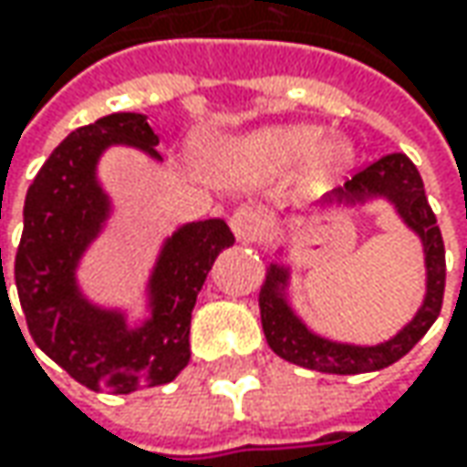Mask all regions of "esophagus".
<instances>
[{"label":"esophagus","instance_id":"34e87169","mask_svg":"<svg viewBox=\"0 0 467 467\" xmlns=\"http://www.w3.org/2000/svg\"><path fill=\"white\" fill-rule=\"evenodd\" d=\"M231 231L236 234V239L239 242H252V239H257L262 231V218L257 210H252V207H239V210H234V215H231Z\"/></svg>","mask_w":467,"mask_h":467}]
</instances>
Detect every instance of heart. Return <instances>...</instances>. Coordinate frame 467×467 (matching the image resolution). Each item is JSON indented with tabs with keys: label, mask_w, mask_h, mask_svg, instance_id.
I'll return each instance as SVG.
<instances>
[{
	"label": "heart",
	"mask_w": 467,
	"mask_h": 467,
	"mask_svg": "<svg viewBox=\"0 0 467 467\" xmlns=\"http://www.w3.org/2000/svg\"><path fill=\"white\" fill-rule=\"evenodd\" d=\"M322 130L312 124H280V127H265L249 135L228 137L213 145L210 163L223 176H242V173H257V171H278L294 166L314 154V169L319 173H337L350 163V145L346 140H325ZM320 146L319 149L316 145Z\"/></svg>",
	"instance_id": "b5f03b06"
}]
</instances>
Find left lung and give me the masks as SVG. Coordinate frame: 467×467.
Wrapping results in <instances>:
<instances>
[{
  "instance_id": "1",
  "label": "left lung",
  "mask_w": 467,
  "mask_h": 467,
  "mask_svg": "<svg viewBox=\"0 0 467 467\" xmlns=\"http://www.w3.org/2000/svg\"><path fill=\"white\" fill-rule=\"evenodd\" d=\"M374 200H385L395 207L398 218L419 236L423 246L426 294H423L419 312L389 340H382L377 346L330 340L319 332L309 330L304 319L294 312L288 301L291 267L283 262H270L260 291V317L267 346L275 350L280 358L296 367L312 368V371H325V374L379 371L395 364L398 358H403L440 317L441 296H444V242L437 225V215L431 213L429 200H426L421 173L410 163L408 155L392 153L379 158L377 163L358 171L350 182H346V187L327 194L319 207H356L374 202ZM278 254H283V249H278Z\"/></svg>"
}]
</instances>
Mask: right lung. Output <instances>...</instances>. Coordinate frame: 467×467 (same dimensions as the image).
Instances as JSON below:
<instances>
[{
    "mask_svg": "<svg viewBox=\"0 0 467 467\" xmlns=\"http://www.w3.org/2000/svg\"><path fill=\"white\" fill-rule=\"evenodd\" d=\"M111 145L161 161L145 114H109L75 130L27 187L15 285L27 330L48 358L80 385L127 395L166 385L189 364L194 301L234 234L221 218L176 228L158 252L145 288L148 317L137 327L124 309L93 304L82 294L78 267L114 210L99 182L100 155Z\"/></svg>",
    "mask_w": 467,
    "mask_h": 467,
    "instance_id": "1",
    "label": "right lung"
}]
</instances>
